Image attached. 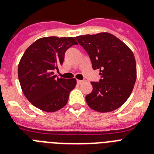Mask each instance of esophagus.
Instances as JSON below:
<instances>
[{"label":"esophagus","instance_id":"esophagus-1","mask_svg":"<svg viewBox=\"0 0 154 154\" xmlns=\"http://www.w3.org/2000/svg\"><path fill=\"white\" fill-rule=\"evenodd\" d=\"M82 82H83L82 80H77V83H78V84H82Z\"/></svg>","mask_w":154,"mask_h":154}]
</instances>
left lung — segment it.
<instances>
[{
    "mask_svg": "<svg viewBox=\"0 0 154 154\" xmlns=\"http://www.w3.org/2000/svg\"><path fill=\"white\" fill-rule=\"evenodd\" d=\"M90 57L94 70L99 69V82H91L93 91L86 96L89 107L99 112L120 108L132 92L136 81L134 54L122 41L109 33L76 37Z\"/></svg>",
    "mask_w": 154,
    "mask_h": 154,
    "instance_id": "left-lung-1",
    "label": "left lung"
}]
</instances>
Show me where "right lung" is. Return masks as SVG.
I'll return each instance as SVG.
<instances>
[{"instance_id":"right-lung-1","label":"right lung","mask_w":154,"mask_h":154,"mask_svg":"<svg viewBox=\"0 0 154 154\" xmlns=\"http://www.w3.org/2000/svg\"><path fill=\"white\" fill-rule=\"evenodd\" d=\"M78 45L74 38L45 37L26 49L18 67L23 94L38 109L56 112L68 101L76 85L75 79L58 78L54 71L62 65L67 49Z\"/></svg>"}]
</instances>
